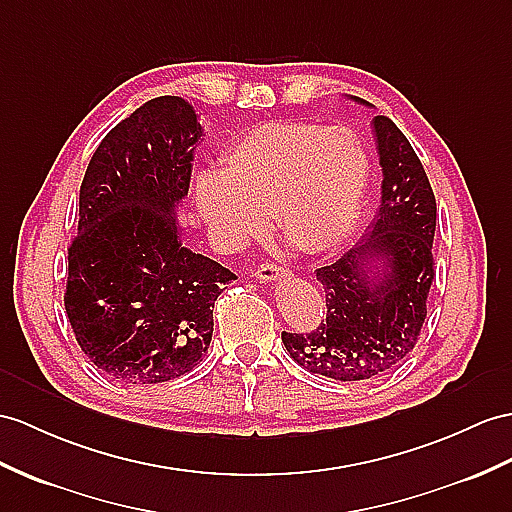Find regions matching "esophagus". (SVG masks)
Wrapping results in <instances>:
<instances>
[{
    "mask_svg": "<svg viewBox=\"0 0 512 512\" xmlns=\"http://www.w3.org/2000/svg\"><path fill=\"white\" fill-rule=\"evenodd\" d=\"M286 276H289V273H286V269H282L278 265H260L256 271V278L263 282H269V284L282 282Z\"/></svg>",
    "mask_w": 512,
    "mask_h": 512,
    "instance_id": "34e87169",
    "label": "esophagus"
}]
</instances>
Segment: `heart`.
Listing matches in <instances>:
<instances>
[{"label": "heart", "mask_w": 512, "mask_h": 512, "mask_svg": "<svg viewBox=\"0 0 512 512\" xmlns=\"http://www.w3.org/2000/svg\"><path fill=\"white\" fill-rule=\"evenodd\" d=\"M369 184V154L345 126L263 123L221 156L217 178L199 176V215L230 245H245L271 213L280 239L323 254L352 234Z\"/></svg>", "instance_id": "obj_1"}]
</instances>
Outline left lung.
<instances>
[{"mask_svg":"<svg viewBox=\"0 0 512 512\" xmlns=\"http://www.w3.org/2000/svg\"><path fill=\"white\" fill-rule=\"evenodd\" d=\"M371 132L382 167L376 215L350 252L315 271L326 321L310 334L282 332L299 367L341 382L378 378L413 352L434 280L436 202L426 171L391 119L373 117Z\"/></svg>","mask_w":512,"mask_h":512,"instance_id":"left-lung-1","label":"left lung"}]
</instances>
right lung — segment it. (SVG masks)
Wrapping results in <instances>:
<instances>
[{"label":"right lung","instance_id":"1","mask_svg":"<svg viewBox=\"0 0 512 512\" xmlns=\"http://www.w3.org/2000/svg\"><path fill=\"white\" fill-rule=\"evenodd\" d=\"M204 136L191 102L156 97L117 123L86 167L65 308L82 352L112 380L189 373L213 339L215 299L236 280L191 252L176 221Z\"/></svg>","mask_w":512,"mask_h":512}]
</instances>
